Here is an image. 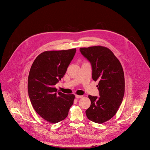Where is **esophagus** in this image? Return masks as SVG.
I'll list each match as a JSON object with an SVG mask.
<instances>
[{"label":"esophagus","instance_id":"34e87169","mask_svg":"<svg viewBox=\"0 0 150 150\" xmlns=\"http://www.w3.org/2000/svg\"><path fill=\"white\" fill-rule=\"evenodd\" d=\"M83 97V96H79V95H76V98H81Z\"/></svg>","mask_w":150,"mask_h":150}]
</instances>
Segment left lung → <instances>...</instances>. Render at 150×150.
<instances>
[{
	"mask_svg": "<svg viewBox=\"0 0 150 150\" xmlns=\"http://www.w3.org/2000/svg\"><path fill=\"white\" fill-rule=\"evenodd\" d=\"M81 53L90 62L100 97L89 95L91 106L86 110L87 118L102 124L117 113L124 97L125 80L122 65L113 52L107 47L97 45L80 48Z\"/></svg>",
	"mask_w": 150,
	"mask_h": 150,
	"instance_id": "obj_1",
	"label": "left lung"
}]
</instances>
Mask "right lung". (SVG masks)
Instances as JSON below:
<instances>
[{
  "label": "right lung",
  "mask_w": 150,
  "mask_h": 150,
  "mask_svg": "<svg viewBox=\"0 0 150 150\" xmlns=\"http://www.w3.org/2000/svg\"><path fill=\"white\" fill-rule=\"evenodd\" d=\"M76 49L45 51L33 61L28 77V89L32 105L45 121L52 124L65 119L75 96L57 92L54 85L65 75Z\"/></svg>",
  "instance_id": "right-lung-1"
}]
</instances>
